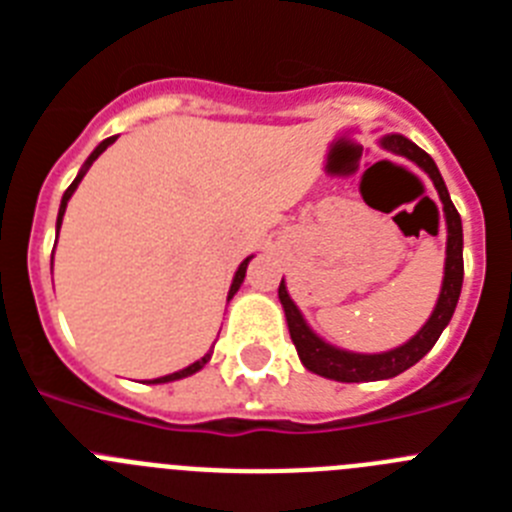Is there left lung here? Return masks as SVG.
<instances>
[{"label": "left lung", "instance_id": "obj_1", "mask_svg": "<svg viewBox=\"0 0 512 512\" xmlns=\"http://www.w3.org/2000/svg\"><path fill=\"white\" fill-rule=\"evenodd\" d=\"M382 146L392 153H400V156L410 158L425 174L431 176L433 184L438 189V197L443 202V215H446V228H449V243H446V271H443V287L441 295H438L436 310L428 318V323L410 338L405 346L392 348V351H384V354H348L341 348L328 346L325 341H320L307 323L302 320L300 310L287 295V287H284V279L279 284V300H282L284 315H287L289 336L295 343L297 354H300L302 364L310 369V372L320 374V377L336 379V382H377V379H390L402 374L405 369H410L413 364H418L433 346H436L438 336L443 333V328L449 325L451 315L456 310V302L461 295V282H464V256H461V248H464V238H461V217L456 212L454 202L449 197V189L443 184L441 174H438L433 158L418 148L413 140L402 138V135H387L382 140Z\"/></svg>", "mask_w": 512, "mask_h": 512}]
</instances>
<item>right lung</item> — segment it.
Listing matches in <instances>:
<instances>
[{"label":"right lung","mask_w":512,"mask_h":512,"mask_svg":"<svg viewBox=\"0 0 512 512\" xmlns=\"http://www.w3.org/2000/svg\"><path fill=\"white\" fill-rule=\"evenodd\" d=\"M112 143H115V138H107V140H102V143H99L97 148H94V153L92 156H89V161L87 164H84V169L79 171V176H76L74 182H71V187L66 189V192H63V200H61V210H58V228H61V220H63V212H66V205H69V200H71V194H74V189L79 187V182H81V176L87 174V169L89 166H92V161H97V156L102 151H107V146H112ZM248 261L251 259H246L243 261L241 266H238V271H235V279H233V284H230V292H228V300L230 297L235 295V292H238V287H241V282H243V277H246V266H248ZM210 356L212 354H205L202 356L200 361H194L192 366H187V369H182V372H174V374H166V377H158V379H153V382L156 384H161V382H174V379H182V377H189V374H194V372H200L202 366L207 364V361H210Z\"/></svg>","instance_id":"obj_1"}]
</instances>
